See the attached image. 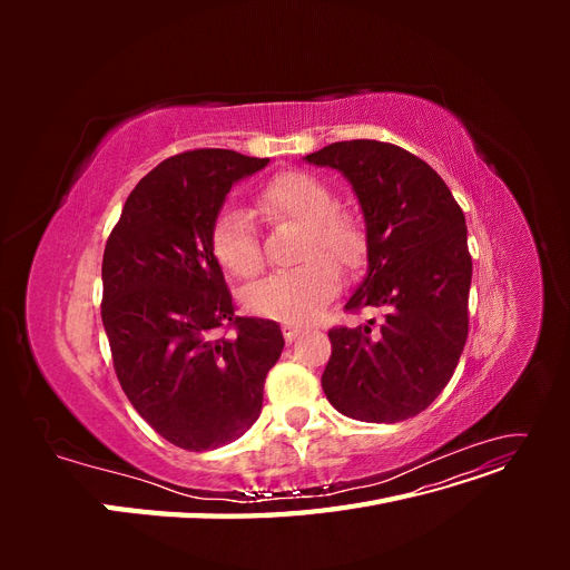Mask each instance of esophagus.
<instances>
[{"label": "esophagus", "instance_id": "34e87169", "mask_svg": "<svg viewBox=\"0 0 570 570\" xmlns=\"http://www.w3.org/2000/svg\"><path fill=\"white\" fill-rule=\"evenodd\" d=\"M299 333H302V327H299V325H292V323H285V325H283V335H285V340H287V342L295 340Z\"/></svg>", "mask_w": 570, "mask_h": 570}]
</instances>
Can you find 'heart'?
I'll return each instance as SVG.
<instances>
[{"label": "heart", "instance_id": "heart-1", "mask_svg": "<svg viewBox=\"0 0 570 570\" xmlns=\"http://www.w3.org/2000/svg\"><path fill=\"white\" fill-rule=\"evenodd\" d=\"M256 209L268 220L302 223L295 256L304 264L247 287L245 306L256 316L283 323L314 321L340 289V271L334 265L356 268L364 262V228L354 214L335 206L331 185L304 170H283L264 183ZM209 247L220 268L235 278H252L262 268L264 254L254 223L235 206H223L214 216Z\"/></svg>", "mask_w": 570, "mask_h": 570}]
</instances>
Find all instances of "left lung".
Instances as JSON below:
<instances>
[{"label": "left lung", "mask_w": 570, "mask_h": 570, "mask_svg": "<svg viewBox=\"0 0 570 570\" xmlns=\"http://www.w3.org/2000/svg\"><path fill=\"white\" fill-rule=\"evenodd\" d=\"M306 161L340 170L364 212L368 273L344 308L385 314L377 327L371 318L327 333L323 392L350 419L406 421L450 383L469 337L473 264L463 212L433 168L390 142H333Z\"/></svg>", "instance_id": "left-lung-1"}]
</instances>
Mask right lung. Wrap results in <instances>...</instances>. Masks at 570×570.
I'll return each instance as SVG.
<instances>
[{
  "mask_svg": "<svg viewBox=\"0 0 570 570\" xmlns=\"http://www.w3.org/2000/svg\"><path fill=\"white\" fill-rule=\"evenodd\" d=\"M266 164L230 149L176 154L135 185L105 247L101 323L118 383L187 452L247 433L285 347L278 323L235 314L209 247L230 187Z\"/></svg>",
  "mask_w": 570,
  "mask_h": 570,
  "instance_id": "right-lung-1",
  "label": "right lung"
}]
</instances>
